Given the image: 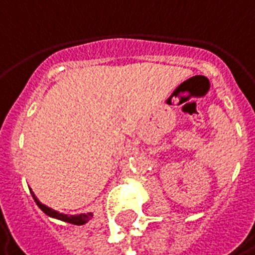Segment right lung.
Masks as SVG:
<instances>
[{
    "mask_svg": "<svg viewBox=\"0 0 255 255\" xmlns=\"http://www.w3.org/2000/svg\"><path fill=\"white\" fill-rule=\"evenodd\" d=\"M32 197H33V200H35V203H36V206L41 208L47 216L49 217H54V219H58V220H63V222H67V223H72V225H85L86 222H89L91 220V217L94 216L92 213H86V214H76V216H67V214H63V213H58V211H55V210H52V208L47 207V206H44L36 197H35V194L32 192Z\"/></svg>",
    "mask_w": 255,
    "mask_h": 255,
    "instance_id": "right-lung-1",
    "label": "right lung"
}]
</instances>
